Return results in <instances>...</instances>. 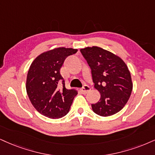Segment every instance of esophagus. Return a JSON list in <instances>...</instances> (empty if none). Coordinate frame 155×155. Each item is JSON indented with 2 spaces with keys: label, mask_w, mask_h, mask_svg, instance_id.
<instances>
[{
  "label": "esophagus",
  "mask_w": 155,
  "mask_h": 155,
  "mask_svg": "<svg viewBox=\"0 0 155 155\" xmlns=\"http://www.w3.org/2000/svg\"><path fill=\"white\" fill-rule=\"evenodd\" d=\"M90 91H91V87L87 85H83V87L81 88V92L83 93V94H86V93H87V92H89Z\"/></svg>",
  "instance_id": "34e87169"
}]
</instances>
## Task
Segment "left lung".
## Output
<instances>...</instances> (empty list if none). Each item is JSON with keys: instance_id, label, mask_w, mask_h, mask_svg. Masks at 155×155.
Wrapping results in <instances>:
<instances>
[{"instance_id": "left-lung-1", "label": "left lung", "mask_w": 155, "mask_h": 155, "mask_svg": "<svg viewBox=\"0 0 155 155\" xmlns=\"http://www.w3.org/2000/svg\"><path fill=\"white\" fill-rule=\"evenodd\" d=\"M91 70L95 87L101 93L100 101L92 104L93 112L109 116L120 111L132 91L130 72L120 57L98 47L81 49Z\"/></svg>"}]
</instances>
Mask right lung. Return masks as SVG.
<instances>
[{
    "label": "right lung",
    "mask_w": 155,
    "mask_h": 155,
    "mask_svg": "<svg viewBox=\"0 0 155 155\" xmlns=\"http://www.w3.org/2000/svg\"><path fill=\"white\" fill-rule=\"evenodd\" d=\"M78 49L60 47L38 56L30 66L26 92L38 112L52 119L68 114L78 92L65 87L60 69L67 57Z\"/></svg>",
    "instance_id": "add662e5"
}]
</instances>
